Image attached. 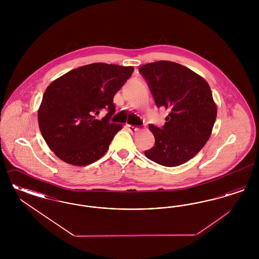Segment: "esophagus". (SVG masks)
Masks as SVG:
<instances>
[{
	"mask_svg": "<svg viewBox=\"0 0 259 259\" xmlns=\"http://www.w3.org/2000/svg\"><path fill=\"white\" fill-rule=\"evenodd\" d=\"M127 128H128V130H129L131 133H137V132H139V131L141 130L140 128L134 127V126H132V125H127Z\"/></svg>",
	"mask_w": 259,
	"mask_h": 259,
	"instance_id": "obj_1",
	"label": "esophagus"
}]
</instances>
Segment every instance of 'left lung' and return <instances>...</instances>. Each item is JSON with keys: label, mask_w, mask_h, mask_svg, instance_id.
<instances>
[{"label": "left lung", "mask_w": 259, "mask_h": 259, "mask_svg": "<svg viewBox=\"0 0 259 259\" xmlns=\"http://www.w3.org/2000/svg\"><path fill=\"white\" fill-rule=\"evenodd\" d=\"M158 108L169 111L162 128L149 125L155 138L146 156L165 167L194 157L209 140L217 118V105L208 82L185 66L171 61L139 68Z\"/></svg>", "instance_id": "obj_1"}]
</instances>
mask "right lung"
I'll list each match as a JSON object with an SVG mask.
<instances>
[{
    "mask_svg": "<svg viewBox=\"0 0 259 259\" xmlns=\"http://www.w3.org/2000/svg\"><path fill=\"white\" fill-rule=\"evenodd\" d=\"M134 72L132 66L93 63L74 69L47 88L37 111L40 133L61 160L85 166L109 149L121 124L110 123L114 94ZM109 110L101 121L95 115Z\"/></svg>",
    "mask_w": 259,
    "mask_h": 259,
    "instance_id": "right-lung-1",
    "label": "right lung"
}]
</instances>
